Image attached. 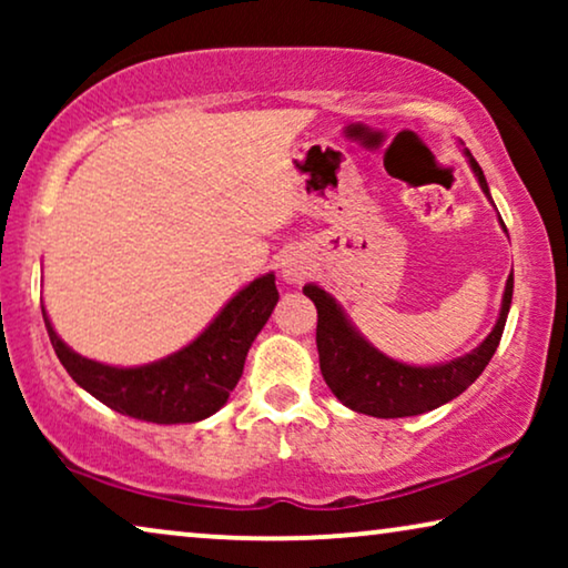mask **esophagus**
<instances>
[{"instance_id": "obj_1", "label": "esophagus", "mask_w": 568, "mask_h": 568, "mask_svg": "<svg viewBox=\"0 0 568 568\" xmlns=\"http://www.w3.org/2000/svg\"><path fill=\"white\" fill-rule=\"evenodd\" d=\"M278 268H282V276L286 278V282L300 284V282H305L310 274V258L302 251H290L282 255Z\"/></svg>"}]
</instances>
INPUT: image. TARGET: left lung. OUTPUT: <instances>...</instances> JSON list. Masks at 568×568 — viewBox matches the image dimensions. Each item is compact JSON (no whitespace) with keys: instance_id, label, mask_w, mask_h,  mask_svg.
<instances>
[{"instance_id":"1","label":"left lung","mask_w":568,"mask_h":568,"mask_svg":"<svg viewBox=\"0 0 568 568\" xmlns=\"http://www.w3.org/2000/svg\"><path fill=\"white\" fill-rule=\"evenodd\" d=\"M465 154H468L470 170L478 178L480 191L491 201L484 170H480L468 150H465ZM504 232H507V227H504ZM511 290H515V274H509L507 286H504L501 310L499 317H496V325L470 354H463L457 359L442 364H426V367H414V364L390 359V356H385L379 348L372 346L354 328V323L348 321L344 307L317 284H305L302 292L317 307L315 341L317 354H321L323 379L331 387V393L346 408L356 410V414L377 418H403L445 406V403L457 398V395L476 383L480 372L486 369V364L491 362L496 346L501 341L504 323H507L511 305Z\"/></svg>"}]
</instances>
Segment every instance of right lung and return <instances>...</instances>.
<instances>
[{
	"label": "right lung",
	"instance_id": "add662e5",
	"mask_svg": "<svg viewBox=\"0 0 568 568\" xmlns=\"http://www.w3.org/2000/svg\"><path fill=\"white\" fill-rule=\"evenodd\" d=\"M278 302L276 276L245 284L181 352L142 367H113L69 348L45 315L51 346L69 377L123 416L152 424H193L216 414L243 375L247 348Z\"/></svg>",
	"mask_w": 568,
	"mask_h": 568
}]
</instances>
